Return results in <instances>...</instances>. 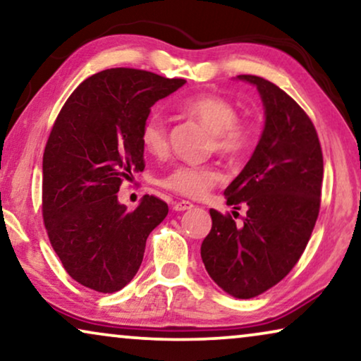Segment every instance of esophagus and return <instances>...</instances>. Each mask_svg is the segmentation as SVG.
Returning a JSON list of instances; mask_svg holds the SVG:
<instances>
[{"label":"esophagus","instance_id":"obj_1","mask_svg":"<svg viewBox=\"0 0 361 361\" xmlns=\"http://www.w3.org/2000/svg\"><path fill=\"white\" fill-rule=\"evenodd\" d=\"M194 209V204L189 200H180V202H176L174 204V210L176 212H185V210H190Z\"/></svg>","mask_w":361,"mask_h":361}]
</instances>
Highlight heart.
Here are the masks:
<instances>
[{"mask_svg": "<svg viewBox=\"0 0 361 361\" xmlns=\"http://www.w3.org/2000/svg\"><path fill=\"white\" fill-rule=\"evenodd\" d=\"M187 116L200 121L214 135L215 149L224 156L236 157L250 146L253 131L238 121V110L230 100L219 95L187 98L179 105ZM141 145L147 154L161 157L167 152V126L161 115H149L141 126ZM221 179V172L212 166H176L162 185L187 197H202Z\"/></svg>", "mask_w": 361, "mask_h": 361, "instance_id": "b5f03b06", "label": "heart"}]
</instances>
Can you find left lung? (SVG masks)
Segmentation results:
<instances>
[{"instance_id":"1","label":"left lung","mask_w":361,"mask_h":361,"mask_svg":"<svg viewBox=\"0 0 361 361\" xmlns=\"http://www.w3.org/2000/svg\"><path fill=\"white\" fill-rule=\"evenodd\" d=\"M264 128L243 171L225 189L226 204L243 224L212 209V230L200 248L207 273L236 299L255 298L278 284L304 253L320 209L324 159L317 131L284 90L256 75Z\"/></svg>"}]
</instances>
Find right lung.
<instances>
[{
  "label": "right lung",
  "mask_w": 361,
  "mask_h": 361,
  "mask_svg": "<svg viewBox=\"0 0 361 361\" xmlns=\"http://www.w3.org/2000/svg\"><path fill=\"white\" fill-rule=\"evenodd\" d=\"M136 68L88 77L62 106L42 159V216L54 251L77 283L116 293L140 269L167 204L145 195L130 212L121 180L145 169L141 126L151 106L184 85Z\"/></svg>",
  "instance_id": "1"
}]
</instances>
